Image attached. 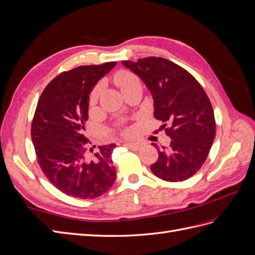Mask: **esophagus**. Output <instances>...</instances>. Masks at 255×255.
Wrapping results in <instances>:
<instances>
[{
  "label": "esophagus",
  "instance_id": "34e87169",
  "mask_svg": "<svg viewBox=\"0 0 255 255\" xmlns=\"http://www.w3.org/2000/svg\"><path fill=\"white\" fill-rule=\"evenodd\" d=\"M125 145L127 146V148L133 150V151H137L140 149V143H138V142H126Z\"/></svg>",
  "mask_w": 255,
  "mask_h": 255
}]
</instances>
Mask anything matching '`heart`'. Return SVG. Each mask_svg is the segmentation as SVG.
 I'll use <instances>...</instances> for the list:
<instances>
[{
    "label": "heart",
    "instance_id": "1",
    "mask_svg": "<svg viewBox=\"0 0 255 255\" xmlns=\"http://www.w3.org/2000/svg\"><path fill=\"white\" fill-rule=\"evenodd\" d=\"M115 80H116V83L119 85L121 90L125 89L126 87L129 86V85H132V84L140 83L136 75H134L133 73H130L129 71H127V70L119 71L117 74H116ZM102 87H103L102 84H98L97 86L92 89V91L90 92V96H89V104L90 105H94L97 103L100 95H101Z\"/></svg>",
    "mask_w": 255,
    "mask_h": 255
}]
</instances>
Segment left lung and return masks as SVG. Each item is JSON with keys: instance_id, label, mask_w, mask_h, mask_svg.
I'll use <instances>...</instances> for the list:
<instances>
[{"instance_id": "8db88e82", "label": "left lung", "mask_w": 255, "mask_h": 255, "mask_svg": "<svg viewBox=\"0 0 255 255\" xmlns=\"http://www.w3.org/2000/svg\"><path fill=\"white\" fill-rule=\"evenodd\" d=\"M121 63L148 87L154 117L170 125L165 128L171 138L169 148L163 146L159 151L152 143L158 151V159L151 165V171L167 182L189 179L204 164L216 135L210 99L194 76L170 60L153 56Z\"/></svg>"}]
</instances>
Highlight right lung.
I'll list each match as a JSON object with an SVG mask.
<instances>
[{
	"instance_id": "add662e5",
	"label": "right lung",
	"mask_w": 255,
	"mask_h": 255,
	"mask_svg": "<svg viewBox=\"0 0 255 255\" xmlns=\"http://www.w3.org/2000/svg\"><path fill=\"white\" fill-rule=\"evenodd\" d=\"M80 66L58 74L38 100L32 122V140L44 175L64 194L95 199L116 181L112 153L115 143L88 148L85 123L89 95L96 84L116 66Z\"/></svg>"
}]
</instances>
